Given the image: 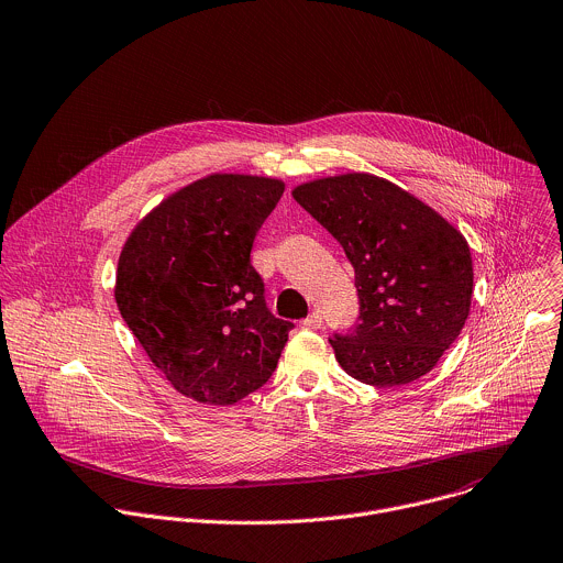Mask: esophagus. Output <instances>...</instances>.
<instances>
[{
  "label": "esophagus",
  "mask_w": 563,
  "mask_h": 563,
  "mask_svg": "<svg viewBox=\"0 0 563 563\" xmlns=\"http://www.w3.org/2000/svg\"><path fill=\"white\" fill-rule=\"evenodd\" d=\"M302 327H305V329H320V327H322V316H320L318 311L309 313V316L302 320Z\"/></svg>",
  "instance_id": "1"
}]
</instances>
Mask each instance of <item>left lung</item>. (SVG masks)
I'll return each instance as SVG.
<instances>
[{
	"label": "left lung",
	"mask_w": 563,
	"mask_h": 563,
	"mask_svg": "<svg viewBox=\"0 0 563 563\" xmlns=\"http://www.w3.org/2000/svg\"><path fill=\"white\" fill-rule=\"evenodd\" d=\"M344 250L357 289V322L329 340L351 378L409 385L457 340L471 309L466 239L402 187L342 174L291 192Z\"/></svg>",
	"instance_id": "8db88e82"
}]
</instances>
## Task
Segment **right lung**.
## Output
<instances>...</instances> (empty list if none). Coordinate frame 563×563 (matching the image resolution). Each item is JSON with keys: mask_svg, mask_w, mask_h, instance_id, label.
I'll use <instances>...</instances> for the list:
<instances>
[{"mask_svg": "<svg viewBox=\"0 0 563 563\" xmlns=\"http://www.w3.org/2000/svg\"><path fill=\"white\" fill-rule=\"evenodd\" d=\"M285 192L276 178L212 174L183 187L130 234L119 311L169 385L228 407L261 389L294 322L276 318L252 247Z\"/></svg>", "mask_w": 563, "mask_h": 563, "instance_id": "1", "label": "right lung"}]
</instances>
